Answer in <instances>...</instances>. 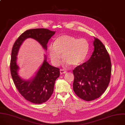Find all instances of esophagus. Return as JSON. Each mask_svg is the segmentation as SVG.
Masks as SVG:
<instances>
[{"mask_svg": "<svg viewBox=\"0 0 125 125\" xmlns=\"http://www.w3.org/2000/svg\"><path fill=\"white\" fill-rule=\"evenodd\" d=\"M66 72V71H65L64 69H61L60 70V74H64Z\"/></svg>", "mask_w": 125, "mask_h": 125, "instance_id": "obj_1", "label": "esophagus"}]
</instances>
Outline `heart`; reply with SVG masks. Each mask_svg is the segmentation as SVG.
<instances>
[{"label":"heart","mask_w":125,"mask_h":125,"mask_svg":"<svg viewBox=\"0 0 125 125\" xmlns=\"http://www.w3.org/2000/svg\"><path fill=\"white\" fill-rule=\"evenodd\" d=\"M89 45L85 38L78 39L70 35H62L56 38L54 44H50L48 52L53 63L58 65L62 58L66 64L77 66L86 59Z\"/></svg>","instance_id":"1"}]
</instances>
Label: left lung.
<instances>
[{"label":"left lung","mask_w":125,"mask_h":125,"mask_svg":"<svg viewBox=\"0 0 125 125\" xmlns=\"http://www.w3.org/2000/svg\"><path fill=\"white\" fill-rule=\"evenodd\" d=\"M94 51L89 60L73 70V91L80 98L91 101L100 97L110 82L111 62L102 41L94 37Z\"/></svg>","instance_id":"obj_1"}]
</instances>
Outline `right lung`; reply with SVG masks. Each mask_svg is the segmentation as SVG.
I'll list each match as a JSON object with an SVG mask.
<instances>
[{
  "mask_svg": "<svg viewBox=\"0 0 125 125\" xmlns=\"http://www.w3.org/2000/svg\"><path fill=\"white\" fill-rule=\"evenodd\" d=\"M55 33V31L46 29L27 30L18 37L12 48L10 71L13 80L21 94L27 101L34 104L44 103L51 97L55 81L60 76V69L49 64L45 57L35 76L30 80H23L18 73L19 66L16 63L18 52L23 41L28 38L37 40L44 49L47 50V43Z\"/></svg>",
  "mask_w": 125,
  "mask_h": 125,
  "instance_id": "add662e5",
  "label": "right lung"
}]
</instances>
